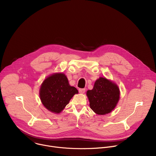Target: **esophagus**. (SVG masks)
Wrapping results in <instances>:
<instances>
[{
    "mask_svg": "<svg viewBox=\"0 0 156 156\" xmlns=\"http://www.w3.org/2000/svg\"><path fill=\"white\" fill-rule=\"evenodd\" d=\"M78 91H79V93L83 94V93H85L86 89H85V88H80L79 90H78Z\"/></svg>",
    "mask_w": 156,
    "mask_h": 156,
    "instance_id": "obj_1",
    "label": "esophagus"
}]
</instances>
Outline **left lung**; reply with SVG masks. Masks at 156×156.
<instances>
[{
    "label": "left lung",
    "mask_w": 156,
    "mask_h": 156,
    "mask_svg": "<svg viewBox=\"0 0 156 156\" xmlns=\"http://www.w3.org/2000/svg\"><path fill=\"white\" fill-rule=\"evenodd\" d=\"M91 108L99 115L110 113L116 106L119 98L118 86L105 78H99L92 90L87 91Z\"/></svg>",
    "instance_id": "1"
}]
</instances>
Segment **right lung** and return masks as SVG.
I'll return each instance as SVG.
<instances>
[{
    "label": "right lung",
    "instance_id": "right-lung-1",
    "mask_svg": "<svg viewBox=\"0 0 156 156\" xmlns=\"http://www.w3.org/2000/svg\"><path fill=\"white\" fill-rule=\"evenodd\" d=\"M78 93L71 86L63 73L54 74L47 78L40 88L39 96L42 103L51 112L60 113L69 103L74 94Z\"/></svg>",
    "mask_w": 156,
    "mask_h": 156
}]
</instances>
